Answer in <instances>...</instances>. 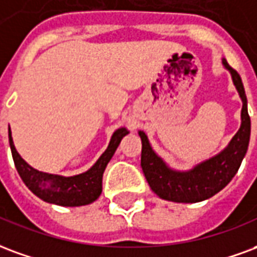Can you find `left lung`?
<instances>
[{"mask_svg": "<svg viewBox=\"0 0 257 257\" xmlns=\"http://www.w3.org/2000/svg\"><path fill=\"white\" fill-rule=\"evenodd\" d=\"M222 64L231 75L234 86L242 101L241 126L223 151L198 163L190 170L179 171L170 167L153 151L144 131H138L142 141V171L152 190L163 200L174 203H200L211 198L227 186L246 155L250 137V117L248 115L244 85L238 72L227 64L226 59H222Z\"/></svg>", "mask_w": 257, "mask_h": 257, "instance_id": "obj_1", "label": "left lung"}]
</instances>
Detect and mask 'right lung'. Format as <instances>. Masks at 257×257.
<instances>
[{"mask_svg":"<svg viewBox=\"0 0 257 257\" xmlns=\"http://www.w3.org/2000/svg\"><path fill=\"white\" fill-rule=\"evenodd\" d=\"M127 134L128 130L126 127L117 128L110 137L109 145L105 152L87 171L74 177H63L57 174L38 171L31 167L26 160H23L15 148L11 127L8 128L9 145L12 151L13 162L26 186L41 200L61 207L87 205L100 197L102 192V174L105 171L106 164L109 163L119 147L121 138Z\"/></svg>","mask_w":257,"mask_h":257,"instance_id":"right-lung-1","label":"right lung"}]
</instances>
